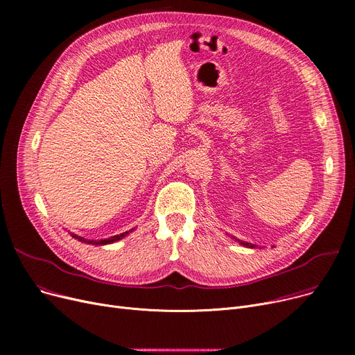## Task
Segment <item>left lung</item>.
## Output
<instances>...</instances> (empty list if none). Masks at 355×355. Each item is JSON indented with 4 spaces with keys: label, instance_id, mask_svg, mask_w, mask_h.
Segmentation results:
<instances>
[{
    "label": "left lung",
    "instance_id": "1",
    "mask_svg": "<svg viewBox=\"0 0 355 355\" xmlns=\"http://www.w3.org/2000/svg\"><path fill=\"white\" fill-rule=\"evenodd\" d=\"M240 241V240H239ZM240 245H243V246H246V248H254L253 245H250V243H246V241H240Z\"/></svg>",
    "mask_w": 355,
    "mask_h": 355
}]
</instances>
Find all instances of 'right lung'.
<instances>
[{"label":"right lung","instance_id":"1","mask_svg":"<svg viewBox=\"0 0 355 355\" xmlns=\"http://www.w3.org/2000/svg\"><path fill=\"white\" fill-rule=\"evenodd\" d=\"M129 232H125V233H122V234H116V236H112V237H109V239H103V240H87V239H85V237H79V236H76V234H71L74 239H78L79 241H83V243H87V245H109V243H114V241H118V240H121L123 236H126Z\"/></svg>","mask_w":355,"mask_h":355}]
</instances>
